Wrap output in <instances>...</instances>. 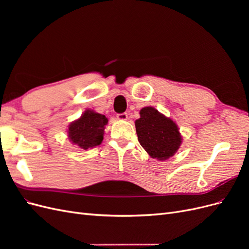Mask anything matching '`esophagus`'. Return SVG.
Wrapping results in <instances>:
<instances>
[{"mask_svg": "<svg viewBox=\"0 0 249 249\" xmlns=\"http://www.w3.org/2000/svg\"><path fill=\"white\" fill-rule=\"evenodd\" d=\"M116 117L119 120H125V119H127V114H126V113H119V114H117Z\"/></svg>", "mask_w": 249, "mask_h": 249, "instance_id": "34e87169", "label": "esophagus"}]
</instances>
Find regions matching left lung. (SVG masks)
<instances>
[{"instance_id":"1","label":"left lung","mask_w":249,"mask_h":249,"mask_svg":"<svg viewBox=\"0 0 249 249\" xmlns=\"http://www.w3.org/2000/svg\"><path fill=\"white\" fill-rule=\"evenodd\" d=\"M135 126L141 146L160 161L175 155L182 143L177 124L153 107L140 110V118L135 122Z\"/></svg>"}]
</instances>
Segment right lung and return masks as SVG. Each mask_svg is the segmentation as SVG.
I'll use <instances>...</instances> for the list:
<instances>
[{
	"instance_id": "add662e5",
	"label": "right lung",
	"mask_w": 249,
	"mask_h": 249,
	"mask_svg": "<svg viewBox=\"0 0 249 249\" xmlns=\"http://www.w3.org/2000/svg\"><path fill=\"white\" fill-rule=\"evenodd\" d=\"M108 118L93 110H86L69 126V138L80 148L88 149L100 145Z\"/></svg>"
}]
</instances>
